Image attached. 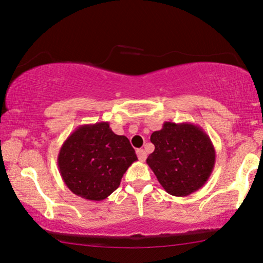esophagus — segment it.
I'll return each instance as SVG.
<instances>
[{
  "instance_id": "1",
  "label": "esophagus",
  "mask_w": 263,
  "mask_h": 263,
  "mask_svg": "<svg viewBox=\"0 0 263 263\" xmlns=\"http://www.w3.org/2000/svg\"><path fill=\"white\" fill-rule=\"evenodd\" d=\"M137 157H138V159H139V161L144 162L146 160V152L142 148L137 149Z\"/></svg>"
}]
</instances>
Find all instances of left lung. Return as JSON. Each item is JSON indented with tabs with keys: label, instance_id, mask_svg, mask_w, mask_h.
Here are the masks:
<instances>
[{
	"label": "left lung",
	"instance_id": "left-lung-1",
	"mask_svg": "<svg viewBox=\"0 0 263 263\" xmlns=\"http://www.w3.org/2000/svg\"><path fill=\"white\" fill-rule=\"evenodd\" d=\"M151 141L155 149L146 162L168 194L184 197L205 184L215 167L216 151L202 127L164 122Z\"/></svg>",
	"mask_w": 263,
	"mask_h": 263
}]
</instances>
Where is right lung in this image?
I'll return each instance as SVG.
<instances>
[{
    "label": "right lung",
    "mask_w": 263,
    "mask_h": 263,
    "mask_svg": "<svg viewBox=\"0 0 263 263\" xmlns=\"http://www.w3.org/2000/svg\"><path fill=\"white\" fill-rule=\"evenodd\" d=\"M125 136L112 132L108 122L79 126L62 144L58 166L73 194L103 201L121 184L127 168L137 161Z\"/></svg>",
    "instance_id": "right-lung-1"
}]
</instances>
